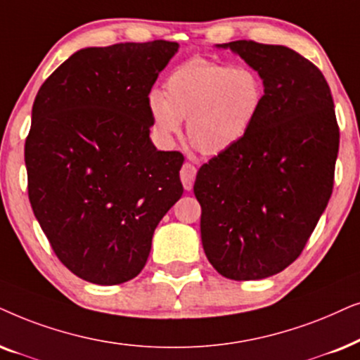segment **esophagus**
Segmentation results:
<instances>
[{
    "instance_id": "34e87169",
    "label": "esophagus",
    "mask_w": 360,
    "mask_h": 360,
    "mask_svg": "<svg viewBox=\"0 0 360 360\" xmlns=\"http://www.w3.org/2000/svg\"><path fill=\"white\" fill-rule=\"evenodd\" d=\"M181 183H183L186 191H191L194 186L195 181V174H198V169L191 165V162H184L183 167H181Z\"/></svg>"
}]
</instances>
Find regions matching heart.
<instances>
[{
  "label": "heart",
  "mask_w": 360,
  "mask_h": 360,
  "mask_svg": "<svg viewBox=\"0 0 360 360\" xmlns=\"http://www.w3.org/2000/svg\"><path fill=\"white\" fill-rule=\"evenodd\" d=\"M265 103V84L257 70L193 57L172 69L165 94L148 95L153 124L161 140L179 135L188 118V138L204 155L217 156L245 140Z\"/></svg>",
  "instance_id": "obj_1"
}]
</instances>
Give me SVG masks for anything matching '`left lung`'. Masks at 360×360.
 <instances>
[{"label":"left lung","mask_w":360,"mask_h":360,"mask_svg":"<svg viewBox=\"0 0 360 360\" xmlns=\"http://www.w3.org/2000/svg\"><path fill=\"white\" fill-rule=\"evenodd\" d=\"M265 84V103L240 145L200 166L205 257L225 278L262 280L291 265L329 202L339 151L334 102L314 64L285 46L217 44Z\"/></svg>","instance_id":"left-lung-1"}]
</instances>
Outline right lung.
Instances as JSON below:
<instances>
[{
	"instance_id": "obj_1",
	"label": "right lung",
	"mask_w": 360,
	"mask_h": 360,
	"mask_svg": "<svg viewBox=\"0 0 360 360\" xmlns=\"http://www.w3.org/2000/svg\"><path fill=\"white\" fill-rule=\"evenodd\" d=\"M177 49L169 41L85 47L36 95L24 146L31 207L59 260L90 283L135 278L183 195L184 156L156 150L148 110Z\"/></svg>"
}]
</instances>
